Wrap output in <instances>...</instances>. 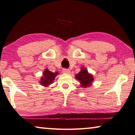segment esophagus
Instances as JSON below:
<instances>
[{"label":"esophagus","instance_id":"obj_1","mask_svg":"<svg viewBox=\"0 0 135 135\" xmlns=\"http://www.w3.org/2000/svg\"><path fill=\"white\" fill-rule=\"evenodd\" d=\"M63 73H65V74H70L71 71H70V70L68 69H63Z\"/></svg>","mask_w":135,"mask_h":135}]
</instances>
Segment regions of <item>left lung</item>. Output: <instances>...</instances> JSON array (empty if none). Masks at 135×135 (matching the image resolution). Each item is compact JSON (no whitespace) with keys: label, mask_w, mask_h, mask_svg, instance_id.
Segmentation results:
<instances>
[{"label":"left lung","mask_w":135,"mask_h":135,"mask_svg":"<svg viewBox=\"0 0 135 135\" xmlns=\"http://www.w3.org/2000/svg\"><path fill=\"white\" fill-rule=\"evenodd\" d=\"M77 80H79L81 83V87H88L91 85V84L94 80L93 75L88 72L85 68H83L81 71L75 76Z\"/></svg>","instance_id":"left-lung-1"}]
</instances>
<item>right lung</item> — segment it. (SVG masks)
<instances>
[{"instance_id":"1","label":"right lung","mask_w":135,"mask_h":135,"mask_svg":"<svg viewBox=\"0 0 135 135\" xmlns=\"http://www.w3.org/2000/svg\"><path fill=\"white\" fill-rule=\"evenodd\" d=\"M58 74V72L54 73L49 71L48 69H46L43 73V77L41 78V84L43 86H48L52 83L55 76Z\"/></svg>"}]
</instances>
